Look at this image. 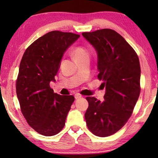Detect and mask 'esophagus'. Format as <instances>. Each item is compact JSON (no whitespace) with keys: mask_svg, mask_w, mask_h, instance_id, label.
Wrapping results in <instances>:
<instances>
[{"mask_svg":"<svg viewBox=\"0 0 158 158\" xmlns=\"http://www.w3.org/2000/svg\"><path fill=\"white\" fill-rule=\"evenodd\" d=\"M81 97V95L79 94V93H76V94L74 95V98H75L76 100H77V99H80Z\"/></svg>","mask_w":158,"mask_h":158,"instance_id":"esophagus-1","label":"esophagus"}]
</instances>
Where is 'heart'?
<instances>
[{
	"label": "heart",
	"instance_id": "1",
	"mask_svg": "<svg viewBox=\"0 0 158 158\" xmlns=\"http://www.w3.org/2000/svg\"><path fill=\"white\" fill-rule=\"evenodd\" d=\"M74 56L75 57L76 60L80 59V58H84L89 57V52L87 49L82 47H77L74 50Z\"/></svg>",
	"mask_w": 158,
	"mask_h": 158
}]
</instances>
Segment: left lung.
I'll return each mask as SVG.
<instances>
[{
  "instance_id": "1",
  "label": "left lung",
  "mask_w": 158,
  "mask_h": 158,
  "mask_svg": "<svg viewBox=\"0 0 158 158\" xmlns=\"http://www.w3.org/2000/svg\"><path fill=\"white\" fill-rule=\"evenodd\" d=\"M98 56V79L105 86V101L87 97V126L98 137H108L124 126L140 94L141 68L138 56L121 35L101 29L83 33Z\"/></svg>"
}]
</instances>
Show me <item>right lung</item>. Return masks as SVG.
I'll list each match as a JSON object with an SVG mask.
<instances>
[{
	"instance_id": "right-lung-1",
	"label": "right lung",
	"mask_w": 158,
	"mask_h": 158,
	"mask_svg": "<svg viewBox=\"0 0 158 158\" xmlns=\"http://www.w3.org/2000/svg\"><path fill=\"white\" fill-rule=\"evenodd\" d=\"M79 37L49 32L26 49L21 60L16 84L21 110L28 125L42 135L60 132L74 101L73 95L54 93L49 84L56 81L64 53Z\"/></svg>"
}]
</instances>
